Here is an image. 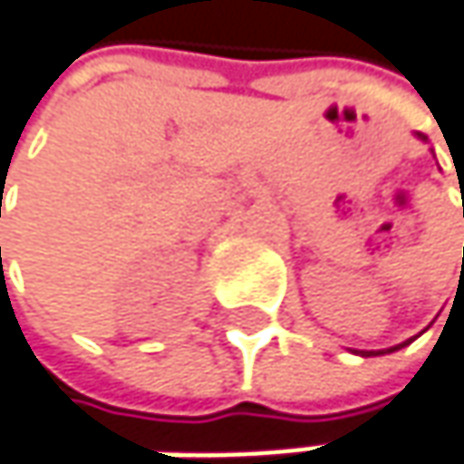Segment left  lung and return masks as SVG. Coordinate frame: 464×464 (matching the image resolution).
<instances>
[{"label": "left lung", "mask_w": 464, "mask_h": 464, "mask_svg": "<svg viewBox=\"0 0 464 464\" xmlns=\"http://www.w3.org/2000/svg\"><path fill=\"white\" fill-rule=\"evenodd\" d=\"M462 215H464V204H462ZM414 338H417V335H414ZM414 338H409V341H403V343H398V346H392L390 352H395V349H403V346H406V343H411ZM371 354H384V352H371ZM362 357H368V354H362Z\"/></svg>", "instance_id": "1"}]
</instances>
